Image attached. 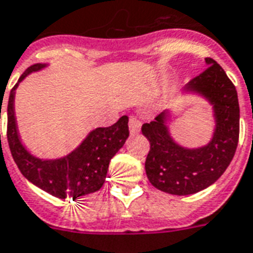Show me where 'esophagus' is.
I'll use <instances>...</instances> for the list:
<instances>
[{"instance_id":"obj_1","label":"esophagus","mask_w":253,"mask_h":253,"mask_svg":"<svg viewBox=\"0 0 253 253\" xmlns=\"http://www.w3.org/2000/svg\"><path fill=\"white\" fill-rule=\"evenodd\" d=\"M140 129H141V123H140V120H137L136 117L132 116V117L129 119V130H130V133H138Z\"/></svg>"}]
</instances>
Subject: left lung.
<instances>
[{
	"label": "left lung",
	"mask_w": 253,
	"mask_h": 253,
	"mask_svg": "<svg viewBox=\"0 0 253 253\" xmlns=\"http://www.w3.org/2000/svg\"><path fill=\"white\" fill-rule=\"evenodd\" d=\"M207 69L184 86V94H197L212 105L214 129L206 145L187 148L174 141L168 128L169 111L144 124L142 134L151 149L145 160L148 180L163 192L187 196L217 181L231 164L237 142L240 108L237 92L225 72L212 58H206Z\"/></svg>",
	"instance_id": "1"
}]
</instances>
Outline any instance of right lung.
Here are the masks:
<instances>
[{"label":"right lung","instance_id":"add662e5","mask_svg":"<svg viewBox=\"0 0 253 253\" xmlns=\"http://www.w3.org/2000/svg\"><path fill=\"white\" fill-rule=\"evenodd\" d=\"M47 64H34L21 76L11 89L7 102V142L18 169L30 183L49 195L65 199H79L97 192L104 185L112 157L123 148L129 136L128 116L108 128H96L75 151L58 159H40L22 144L17 126L14 97L21 81L30 73L42 70Z\"/></svg>","mask_w":253,"mask_h":253}]
</instances>
